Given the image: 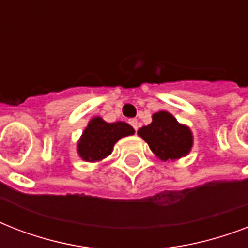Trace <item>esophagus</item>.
I'll use <instances>...</instances> for the list:
<instances>
[{"label":"esophagus","mask_w":248,"mask_h":248,"mask_svg":"<svg viewBox=\"0 0 248 248\" xmlns=\"http://www.w3.org/2000/svg\"><path fill=\"white\" fill-rule=\"evenodd\" d=\"M130 124H131L132 127L135 128V130H138V120H136V118H132V120H130Z\"/></svg>","instance_id":"1"}]
</instances>
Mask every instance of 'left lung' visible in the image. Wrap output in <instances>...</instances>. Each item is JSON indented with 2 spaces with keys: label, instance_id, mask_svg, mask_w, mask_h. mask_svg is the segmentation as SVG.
I'll return each mask as SVG.
<instances>
[{
  "label": "left lung",
  "instance_id": "left-lung-1",
  "mask_svg": "<svg viewBox=\"0 0 248 248\" xmlns=\"http://www.w3.org/2000/svg\"><path fill=\"white\" fill-rule=\"evenodd\" d=\"M138 135L143 138L155 157L165 162L188 155L193 147L192 130L166 110L155 113L151 124L140 127Z\"/></svg>",
  "mask_w": 248,
  "mask_h": 248
}]
</instances>
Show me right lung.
<instances>
[{
	"mask_svg": "<svg viewBox=\"0 0 248 248\" xmlns=\"http://www.w3.org/2000/svg\"><path fill=\"white\" fill-rule=\"evenodd\" d=\"M135 130L126 122H105L101 117H93L83 130L77 143V153L86 162H100L113 152L114 144Z\"/></svg>",
	"mask_w": 248,
	"mask_h": 248,
	"instance_id": "right-lung-1",
	"label": "right lung"
}]
</instances>
